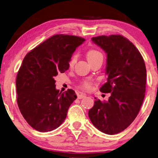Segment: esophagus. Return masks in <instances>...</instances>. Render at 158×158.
Returning <instances> with one entry per match:
<instances>
[{
  "label": "esophagus",
  "mask_w": 158,
  "mask_h": 158,
  "mask_svg": "<svg viewBox=\"0 0 158 158\" xmlns=\"http://www.w3.org/2000/svg\"><path fill=\"white\" fill-rule=\"evenodd\" d=\"M86 98V95L82 94L78 95V98L79 99H82V98Z\"/></svg>",
  "instance_id": "1"
}]
</instances>
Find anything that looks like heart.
I'll return each mask as SVG.
<instances>
[{"label":"heart","instance_id":"1","mask_svg":"<svg viewBox=\"0 0 158 158\" xmlns=\"http://www.w3.org/2000/svg\"><path fill=\"white\" fill-rule=\"evenodd\" d=\"M77 55H74L72 57L71 60L69 61V66H73L75 62L77 60ZM103 58V56H102V54L101 52L97 51L96 49H91L87 52V59H88L89 62H91L93 60H95L97 59H102ZM80 88L82 90H84V91H89L92 88V82L90 81H84L80 85Z\"/></svg>","mask_w":158,"mask_h":158}]
</instances>
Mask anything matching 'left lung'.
<instances>
[{
    "mask_svg": "<svg viewBox=\"0 0 158 158\" xmlns=\"http://www.w3.org/2000/svg\"><path fill=\"white\" fill-rule=\"evenodd\" d=\"M91 40L107 54V81L100 91L111 96L107 101L95 98L89 117L101 131L116 134L127 129L140 111L146 92V65L139 50L123 36H99Z\"/></svg>",
    "mask_w": 158,
    "mask_h": 158,
    "instance_id": "8db88e82",
    "label": "left lung"
}]
</instances>
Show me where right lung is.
Here are the masks:
<instances>
[{
  "mask_svg": "<svg viewBox=\"0 0 158 158\" xmlns=\"http://www.w3.org/2000/svg\"><path fill=\"white\" fill-rule=\"evenodd\" d=\"M84 41L56 34L24 57L17 75V101L24 119L37 131H51L60 126L77 98L72 89L59 93L55 77L69 69L72 54Z\"/></svg>",
  "mask_w": 158,
  "mask_h": 158,
  "instance_id": "add662e5",
  "label": "right lung"
}]
</instances>
